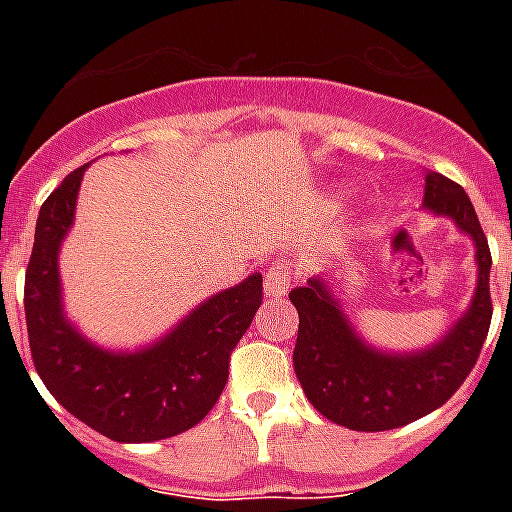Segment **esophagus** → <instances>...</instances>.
I'll use <instances>...</instances> for the list:
<instances>
[{"mask_svg":"<svg viewBox=\"0 0 512 512\" xmlns=\"http://www.w3.org/2000/svg\"><path fill=\"white\" fill-rule=\"evenodd\" d=\"M289 284H292V271H289L287 263H273L265 268V279H263L265 297L287 295Z\"/></svg>","mask_w":512,"mask_h":512,"instance_id":"esophagus-1","label":"esophagus"}]
</instances>
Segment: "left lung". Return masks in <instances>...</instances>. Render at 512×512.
Wrapping results in <instances>:
<instances>
[{
	"label": "left lung",
	"instance_id": "left-lung-1",
	"mask_svg": "<svg viewBox=\"0 0 512 512\" xmlns=\"http://www.w3.org/2000/svg\"><path fill=\"white\" fill-rule=\"evenodd\" d=\"M425 209L452 217L476 244L478 284L470 308L436 345L417 353H388L366 345L324 279L289 292L300 329L292 361L305 396L327 420L350 430H393L420 420L468 380L492 324V252L468 193L449 177L425 175Z\"/></svg>",
	"mask_w": 512,
	"mask_h": 512
}]
</instances>
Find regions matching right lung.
Masks as SVG:
<instances>
[{"instance_id":"obj_1","label":"right lung","mask_w":512,"mask_h":512,"mask_svg":"<svg viewBox=\"0 0 512 512\" xmlns=\"http://www.w3.org/2000/svg\"><path fill=\"white\" fill-rule=\"evenodd\" d=\"M87 164L63 177L36 220L26 268V327L44 388L76 420L111 441L146 444L193 428L228 382L231 350L263 303V276L252 273L217 292L172 332L135 353L98 348L63 316L58 252L74 225Z\"/></svg>"}]
</instances>
